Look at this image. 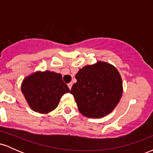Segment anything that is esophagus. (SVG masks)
I'll return each mask as SVG.
<instances>
[{"mask_svg": "<svg viewBox=\"0 0 153 153\" xmlns=\"http://www.w3.org/2000/svg\"><path fill=\"white\" fill-rule=\"evenodd\" d=\"M68 87H69L70 90H71V88H72V85H73V83H72V82H70V83L68 84Z\"/></svg>", "mask_w": 153, "mask_h": 153, "instance_id": "1", "label": "esophagus"}]
</instances>
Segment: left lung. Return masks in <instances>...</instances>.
<instances>
[{
	"mask_svg": "<svg viewBox=\"0 0 153 153\" xmlns=\"http://www.w3.org/2000/svg\"><path fill=\"white\" fill-rule=\"evenodd\" d=\"M71 94L78 110L89 118H101L112 111L122 98L121 75L115 67L104 62L83 67L75 75Z\"/></svg>",
	"mask_w": 153,
	"mask_h": 153,
	"instance_id": "8db88e82",
	"label": "left lung"
}]
</instances>
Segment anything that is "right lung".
I'll return each instance as SVG.
<instances>
[{"instance_id":"1","label":"right lung","mask_w":153,"mask_h":153,"mask_svg":"<svg viewBox=\"0 0 153 153\" xmlns=\"http://www.w3.org/2000/svg\"><path fill=\"white\" fill-rule=\"evenodd\" d=\"M22 91L31 109L47 114L57 108L62 96L69 93L70 89L61 74L45 71L26 77L23 80Z\"/></svg>"}]
</instances>
